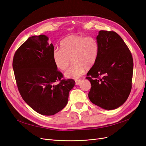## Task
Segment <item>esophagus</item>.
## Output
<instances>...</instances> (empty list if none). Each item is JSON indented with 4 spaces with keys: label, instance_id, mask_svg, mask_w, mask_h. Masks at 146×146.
Wrapping results in <instances>:
<instances>
[{
    "label": "esophagus",
    "instance_id": "esophagus-1",
    "mask_svg": "<svg viewBox=\"0 0 146 146\" xmlns=\"http://www.w3.org/2000/svg\"><path fill=\"white\" fill-rule=\"evenodd\" d=\"M80 82H81V80H75V84H76V85H78V84L80 83Z\"/></svg>",
    "mask_w": 146,
    "mask_h": 146
}]
</instances>
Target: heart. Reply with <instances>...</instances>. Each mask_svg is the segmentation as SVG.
Returning <instances> with one entry per match:
<instances>
[{"label":"heart","mask_w":146,"mask_h":146,"mask_svg":"<svg viewBox=\"0 0 146 146\" xmlns=\"http://www.w3.org/2000/svg\"><path fill=\"white\" fill-rule=\"evenodd\" d=\"M61 47L54 49L52 58L56 68L60 71H65L72 59L73 65L64 72L68 78L77 79L85 69H91L97 60L99 44L93 37L70 35L63 40Z\"/></svg>","instance_id":"1"}]
</instances>
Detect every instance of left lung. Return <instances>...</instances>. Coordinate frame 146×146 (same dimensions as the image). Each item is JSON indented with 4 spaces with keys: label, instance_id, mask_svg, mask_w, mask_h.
<instances>
[{
    "label": "left lung",
    "instance_id": "left-lung-1",
    "mask_svg": "<svg viewBox=\"0 0 146 146\" xmlns=\"http://www.w3.org/2000/svg\"><path fill=\"white\" fill-rule=\"evenodd\" d=\"M96 40L99 53L87 74L91 84L88 97L98 106L113 110L124 103L131 91L133 58L127 45L115 32L100 31Z\"/></svg>",
    "mask_w": 146,
    "mask_h": 146
}]
</instances>
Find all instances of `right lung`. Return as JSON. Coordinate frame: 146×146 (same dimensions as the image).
I'll return each mask as SVG.
<instances>
[{"label":"right lung","instance_id":"1","mask_svg":"<svg viewBox=\"0 0 146 146\" xmlns=\"http://www.w3.org/2000/svg\"><path fill=\"white\" fill-rule=\"evenodd\" d=\"M45 35L30 37L15 52L13 68L19 91L26 103L37 113L49 116L62 110L75 86L54 63L53 44ZM59 83L57 84L56 82Z\"/></svg>","mask_w":146,"mask_h":146}]
</instances>
